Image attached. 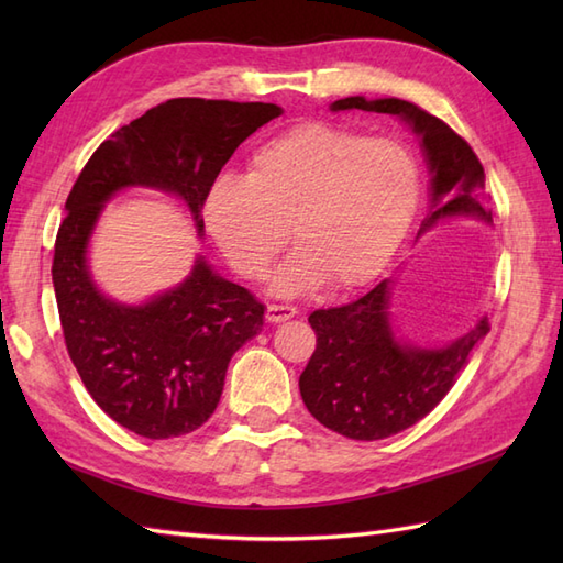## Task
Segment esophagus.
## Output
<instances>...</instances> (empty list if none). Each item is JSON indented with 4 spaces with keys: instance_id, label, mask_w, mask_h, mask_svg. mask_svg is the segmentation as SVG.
I'll use <instances>...</instances> for the list:
<instances>
[{
    "instance_id": "1",
    "label": "esophagus",
    "mask_w": 563,
    "mask_h": 563,
    "mask_svg": "<svg viewBox=\"0 0 563 563\" xmlns=\"http://www.w3.org/2000/svg\"><path fill=\"white\" fill-rule=\"evenodd\" d=\"M297 314V309L292 305H268L266 307V319L271 324H280V321H288Z\"/></svg>"
}]
</instances>
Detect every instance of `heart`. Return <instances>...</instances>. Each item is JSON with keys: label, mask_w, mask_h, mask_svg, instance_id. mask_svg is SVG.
<instances>
[{"label": "heart", "mask_w": 563, "mask_h": 563, "mask_svg": "<svg viewBox=\"0 0 563 563\" xmlns=\"http://www.w3.org/2000/svg\"><path fill=\"white\" fill-rule=\"evenodd\" d=\"M421 202V166L397 140H369L324 121L263 142L246 176L220 174L202 198V222L227 263L263 280L290 234L297 249L273 275V292L307 295L331 283L355 290L397 256Z\"/></svg>", "instance_id": "heart-1"}]
</instances>
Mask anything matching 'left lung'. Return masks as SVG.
Here are the masks:
<instances>
[{
	"instance_id": "obj_1",
	"label": "left lung",
	"mask_w": 563,
	"mask_h": 563,
	"mask_svg": "<svg viewBox=\"0 0 563 563\" xmlns=\"http://www.w3.org/2000/svg\"><path fill=\"white\" fill-rule=\"evenodd\" d=\"M397 115L421 140L430 174V210L418 236L450 218L492 224L484 194V166L474 150L440 118L401 99L349 97L331 111ZM391 278L361 300L317 309L309 324L317 351L300 375L302 401L321 426L353 440H382L421 421L452 389L474 345L488 333V319L440 349H426L397 336L391 327Z\"/></svg>"
}]
</instances>
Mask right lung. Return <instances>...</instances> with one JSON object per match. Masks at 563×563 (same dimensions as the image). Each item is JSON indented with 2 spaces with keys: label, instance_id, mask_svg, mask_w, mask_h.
<instances>
[{
  "label": "right lung",
  "instance_id": "add662e5",
  "mask_svg": "<svg viewBox=\"0 0 563 563\" xmlns=\"http://www.w3.org/2000/svg\"><path fill=\"white\" fill-rule=\"evenodd\" d=\"M283 113L275 103L172 99L91 154L65 202L53 256L67 353L84 387L115 423L164 440L200 428L218 409L227 365L263 327V307L198 256L176 288L125 305L89 268L101 212L123 188H154L186 202L202 236V198L242 142Z\"/></svg>",
  "mask_w": 563,
  "mask_h": 563
}]
</instances>
